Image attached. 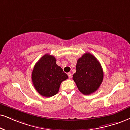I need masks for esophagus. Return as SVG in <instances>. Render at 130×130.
<instances>
[{
    "instance_id": "34e87169",
    "label": "esophagus",
    "mask_w": 130,
    "mask_h": 130,
    "mask_svg": "<svg viewBox=\"0 0 130 130\" xmlns=\"http://www.w3.org/2000/svg\"><path fill=\"white\" fill-rule=\"evenodd\" d=\"M68 76H69V78H72V73H70V72H69V73H68Z\"/></svg>"
}]
</instances>
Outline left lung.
<instances>
[{"instance_id": "1", "label": "left lung", "mask_w": 130, "mask_h": 130, "mask_svg": "<svg viewBox=\"0 0 130 130\" xmlns=\"http://www.w3.org/2000/svg\"><path fill=\"white\" fill-rule=\"evenodd\" d=\"M76 69L73 79L80 92L86 95L95 92L104 78L103 70L96 58L86 53L78 60Z\"/></svg>"}]
</instances>
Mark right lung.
Wrapping results in <instances>:
<instances>
[{"label":"right lung","mask_w":130,"mask_h":130,"mask_svg":"<svg viewBox=\"0 0 130 130\" xmlns=\"http://www.w3.org/2000/svg\"><path fill=\"white\" fill-rule=\"evenodd\" d=\"M56 61L54 56L45 54L34 67L32 81L35 89L43 96L48 98L55 95L62 81L68 78Z\"/></svg>","instance_id":"1"}]
</instances>
